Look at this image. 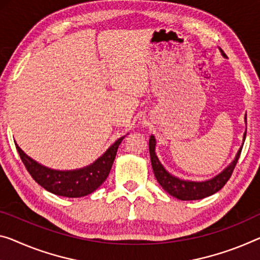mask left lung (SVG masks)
Wrapping results in <instances>:
<instances>
[{"instance_id": "8db88e82", "label": "left lung", "mask_w": 260, "mask_h": 260, "mask_svg": "<svg viewBox=\"0 0 260 260\" xmlns=\"http://www.w3.org/2000/svg\"><path fill=\"white\" fill-rule=\"evenodd\" d=\"M219 51H221L223 57L226 58L224 52H223L221 49H219ZM244 119L246 122V115ZM245 136H246V131L244 133V136H243V144H244V141H245ZM155 144H157V141H155L154 136L152 135L149 141V150H150V155H151V164H152V169H153V173L155 175V179H157L159 185H160L162 188L167 191V193L172 195V197L177 198L179 200H182V201L201 200L203 198L210 197V195L215 194L216 191L221 189L222 187L225 185L226 181L229 180L231 174H233L234 169L235 166H236L238 158L239 155H241L242 149H243V144H242V146L239 147L236 157H235L234 160L231 161L230 165L226 166L221 173L215 175L214 178L205 181H190V180H183V179L174 177L173 174H171L170 172L162 166V164L159 161L157 154H155Z\"/></svg>"}]
</instances>
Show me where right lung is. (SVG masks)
<instances>
[{"instance_id":"1","label":"right lung","mask_w":260,"mask_h":260,"mask_svg":"<svg viewBox=\"0 0 260 260\" xmlns=\"http://www.w3.org/2000/svg\"><path fill=\"white\" fill-rule=\"evenodd\" d=\"M125 136L118 138L101 157L90 165L78 170L59 171L49 169L30 158L15 143L19 157L34 180L50 193L59 197L81 198L96 190L110 173L117 149Z\"/></svg>"}]
</instances>
